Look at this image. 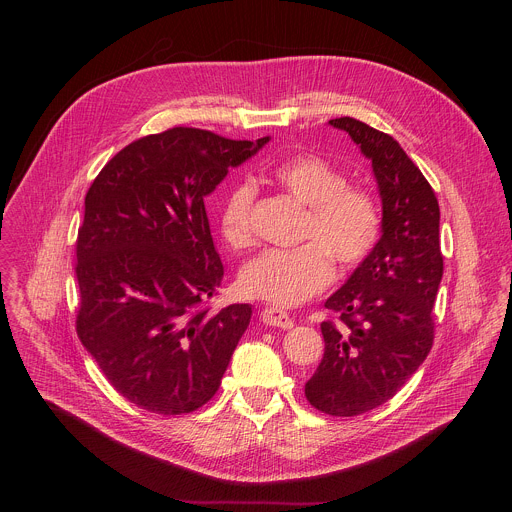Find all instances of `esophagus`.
Here are the masks:
<instances>
[{"label":"esophagus","instance_id":"34e87169","mask_svg":"<svg viewBox=\"0 0 512 512\" xmlns=\"http://www.w3.org/2000/svg\"><path fill=\"white\" fill-rule=\"evenodd\" d=\"M261 320L267 326H275V328H283V330L294 326V320H291V316L287 312H283L279 308H271V306L261 312Z\"/></svg>","mask_w":512,"mask_h":512}]
</instances>
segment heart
Wrapping results in <instances>:
<instances>
[{"label":"heart","mask_w":512,"mask_h":512,"mask_svg":"<svg viewBox=\"0 0 512 512\" xmlns=\"http://www.w3.org/2000/svg\"><path fill=\"white\" fill-rule=\"evenodd\" d=\"M269 178L308 206L298 249H267L241 271V289L249 298L275 308H296L322 294L340 271L356 269L377 247L383 214L375 194L346 184L340 168L316 154H298L277 162ZM257 188L237 182L223 198L218 225L233 249L251 245V212Z\"/></svg>","instance_id":"b5f03b06"}]
</instances>
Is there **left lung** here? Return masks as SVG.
Wrapping results in <instances>:
<instances>
[{
	"instance_id": "1",
	"label": "left lung",
	"mask_w": 512,
	"mask_h": 512,
	"mask_svg": "<svg viewBox=\"0 0 512 512\" xmlns=\"http://www.w3.org/2000/svg\"><path fill=\"white\" fill-rule=\"evenodd\" d=\"M328 123L371 160L383 202L377 247L324 304L340 326L322 322L324 356L306 383L312 407L352 417L387 403L431 350V308L444 275L440 206L391 135L352 117Z\"/></svg>"
}]
</instances>
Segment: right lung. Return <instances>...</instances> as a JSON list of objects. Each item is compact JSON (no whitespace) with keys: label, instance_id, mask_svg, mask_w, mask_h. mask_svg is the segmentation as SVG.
<instances>
[{"label":"right lung","instance_id":"right-lung-1","mask_svg":"<svg viewBox=\"0 0 512 512\" xmlns=\"http://www.w3.org/2000/svg\"><path fill=\"white\" fill-rule=\"evenodd\" d=\"M267 141L174 127L129 143L85 196L77 334L145 411L182 415L210 401L249 326V304L204 308L225 275L204 198Z\"/></svg>","mask_w":512,"mask_h":512}]
</instances>
